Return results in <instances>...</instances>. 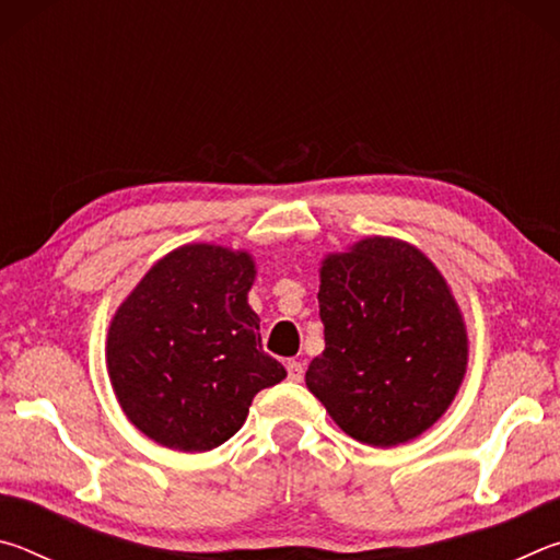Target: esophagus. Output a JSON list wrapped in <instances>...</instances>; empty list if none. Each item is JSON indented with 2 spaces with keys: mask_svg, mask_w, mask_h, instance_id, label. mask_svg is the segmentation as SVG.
Returning a JSON list of instances; mask_svg holds the SVG:
<instances>
[{
  "mask_svg": "<svg viewBox=\"0 0 560 560\" xmlns=\"http://www.w3.org/2000/svg\"><path fill=\"white\" fill-rule=\"evenodd\" d=\"M287 373H289V381L291 383H301L303 381V365L299 363V360H289Z\"/></svg>",
  "mask_w": 560,
  "mask_h": 560,
  "instance_id": "esophagus-1",
  "label": "esophagus"
}]
</instances>
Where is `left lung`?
I'll use <instances>...</instances> for the list:
<instances>
[{
    "instance_id": "obj_1",
    "label": "left lung",
    "mask_w": 560,
    "mask_h": 560,
    "mask_svg": "<svg viewBox=\"0 0 560 560\" xmlns=\"http://www.w3.org/2000/svg\"><path fill=\"white\" fill-rule=\"evenodd\" d=\"M326 350L306 387L350 438L395 447L450 410L469 336L447 279L415 244L365 236L320 261Z\"/></svg>"
}]
</instances>
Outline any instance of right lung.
I'll list each match as a JSON object with an SVG mask.
<instances>
[{
	"mask_svg": "<svg viewBox=\"0 0 560 560\" xmlns=\"http://www.w3.org/2000/svg\"><path fill=\"white\" fill-rule=\"evenodd\" d=\"M257 264L220 244L177 246L110 318L106 368L130 424L175 452L220 447L254 395L287 377L249 306Z\"/></svg>",
	"mask_w": 560,
	"mask_h": 560,
	"instance_id": "add662e5",
	"label": "right lung"
}]
</instances>
